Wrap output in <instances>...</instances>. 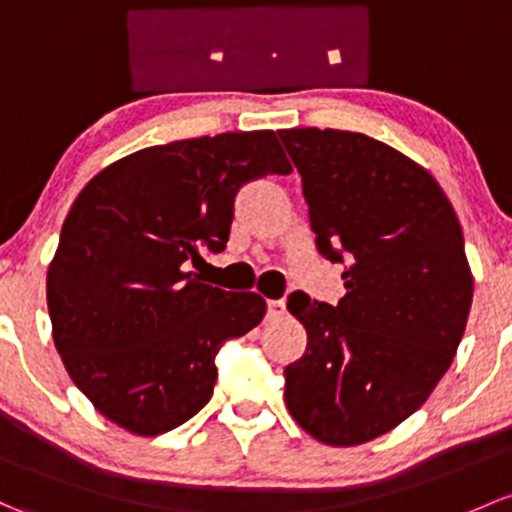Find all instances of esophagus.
I'll use <instances>...</instances> for the list:
<instances>
[{"label":"esophagus","instance_id":"esophagus-1","mask_svg":"<svg viewBox=\"0 0 512 512\" xmlns=\"http://www.w3.org/2000/svg\"><path fill=\"white\" fill-rule=\"evenodd\" d=\"M267 314H270V319H282V316L287 314V304H284V299L267 301Z\"/></svg>","mask_w":512,"mask_h":512}]
</instances>
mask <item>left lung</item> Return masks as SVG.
<instances>
[{
  "label": "left lung",
  "instance_id": "obj_1",
  "mask_svg": "<svg viewBox=\"0 0 512 512\" xmlns=\"http://www.w3.org/2000/svg\"><path fill=\"white\" fill-rule=\"evenodd\" d=\"M301 174L321 255L346 262L336 306L292 294L306 351L284 368L294 422L328 446H358L405 422L449 370L473 274L459 218L432 174L346 129H279Z\"/></svg>",
  "mask_w": 512,
  "mask_h": 512
}]
</instances>
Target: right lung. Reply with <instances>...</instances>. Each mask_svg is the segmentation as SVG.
Segmentation results:
<instances>
[{"mask_svg":"<svg viewBox=\"0 0 512 512\" xmlns=\"http://www.w3.org/2000/svg\"><path fill=\"white\" fill-rule=\"evenodd\" d=\"M272 129L139 149L78 193L46 274L53 343L102 417L157 437L211 400L215 353L265 316L255 292H223L191 267L223 250L245 181L289 174Z\"/></svg>","mask_w":512,"mask_h":512,"instance_id":"obj_1","label":"right lung"}]
</instances>
